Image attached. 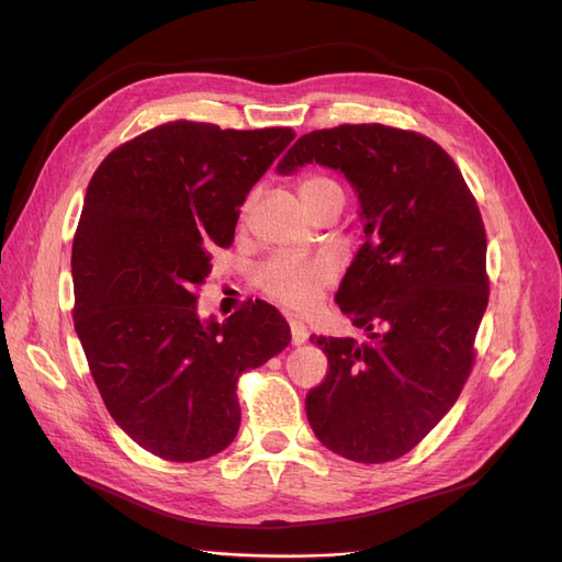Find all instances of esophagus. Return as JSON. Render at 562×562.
<instances>
[{"label":"esophagus","instance_id":"34e87169","mask_svg":"<svg viewBox=\"0 0 562 562\" xmlns=\"http://www.w3.org/2000/svg\"><path fill=\"white\" fill-rule=\"evenodd\" d=\"M291 337H293V345H304L307 342V326H304L302 321H291Z\"/></svg>","mask_w":562,"mask_h":562}]
</instances>
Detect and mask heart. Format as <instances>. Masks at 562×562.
Returning <instances> with one entry per match:
<instances>
[{
	"instance_id": "b5f03b06",
	"label": "heart",
	"mask_w": 562,
	"mask_h": 562,
	"mask_svg": "<svg viewBox=\"0 0 562 562\" xmlns=\"http://www.w3.org/2000/svg\"><path fill=\"white\" fill-rule=\"evenodd\" d=\"M300 194L310 211L330 199H345L342 187L333 178L321 173H307L300 180ZM337 265L326 255L302 258V255H277L258 269V283L262 291L281 302L283 307L295 312L314 310L323 291L335 281Z\"/></svg>"
}]
</instances>
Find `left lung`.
Wrapping results in <instances>:
<instances>
[{
	"label": "left lung",
	"instance_id": "1",
	"mask_svg": "<svg viewBox=\"0 0 562 562\" xmlns=\"http://www.w3.org/2000/svg\"><path fill=\"white\" fill-rule=\"evenodd\" d=\"M314 161L359 194L366 244L335 300L368 339L310 337L328 375L304 401L307 419L328 450L382 464L411 452L462 394L490 291L483 217L427 135L382 124L312 131L277 171Z\"/></svg>",
	"mask_w": 562,
	"mask_h": 562
}]
</instances>
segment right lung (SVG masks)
Returning <instances> with one entry per match:
<instances>
[{"label":"right lung","mask_w":562,"mask_h":562,"mask_svg":"<svg viewBox=\"0 0 562 562\" xmlns=\"http://www.w3.org/2000/svg\"><path fill=\"white\" fill-rule=\"evenodd\" d=\"M293 138L171 122L110 151L89 182L72 241L75 330L112 419L168 462L223 452L241 424V372L291 342L262 300L223 323L199 318L196 288Z\"/></svg>","instance_id":"obj_1"}]
</instances>
